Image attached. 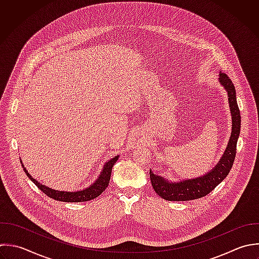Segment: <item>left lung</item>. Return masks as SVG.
Wrapping results in <instances>:
<instances>
[{"label": "left lung", "instance_id": "1", "mask_svg": "<svg viewBox=\"0 0 259 259\" xmlns=\"http://www.w3.org/2000/svg\"><path fill=\"white\" fill-rule=\"evenodd\" d=\"M219 82L228 93L229 107L232 116V132L227 148L217 165L211 171L200 178L172 183L164 178L154 175L150 170V181L153 190L158 194V196L166 201H191L205 197L228 176L232 168L236 155L237 140L240 134L241 116L237 105L235 87L232 80L226 73L220 71Z\"/></svg>", "mask_w": 259, "mask_h": 259}]
</instances>
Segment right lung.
Masks as SVG:
<instances>
[{"label": "right lung", "mask_w": 259, "mask_h": 259, "mask_svg": "<svg viewBox=\"0 0 259 259\" xmlns=\"http://www.w3.org/2000/svg\"><path fill=\"white\" fill-rule=\"evenodd\" d=\"M118 158H119V155L113 157L112 159H110L108 162L105 163L101 175L99 176L98 180H96V182L93 185H91L89 188H87L84 190H80V191H76V192L56 191V190H53L51 188H48V187L40 184L38 181H36L35 179H33L31 177V175L28 172V170L24 167L22 161H21V163H22V166H23L24 171L26 172L27 177L46 196H48L49 198H51L53 200H56V201L68 202V203H76V202H87V201L94 200L97 197H99L106 190V188L108 187L109 182H110V178H111V174H112V168H113L115 162L118 160Z\"/></svg>", "instance_id": "obj_1"}]
</instances>
